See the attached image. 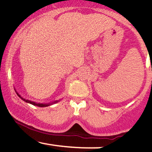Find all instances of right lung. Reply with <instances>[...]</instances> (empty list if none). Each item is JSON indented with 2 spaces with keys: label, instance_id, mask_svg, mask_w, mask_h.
Here are the masks:
<instances>
[{
  "label": "right lung",
  "instance_id": "add662e5",
  "mask_svg": "<svg viewBox=\"0 0 152 152\" xmlns=\"http://www.w3.org/2000/svg\"><path fill=\"white\" fill-rule=\"evenodd\" d=\"M15 92H16L17 95L19 97H20V99H22L23 101H24V102H26V103H28V104H32V105L34 106H37L38 107H46V106H50L52 105V104H56V103H58V102H60L61 99H59V100H56V101H53V102H50V103H37V102H33V101H31V100H28V99H26L25 98H23V97H22L19 94L18 92L16 91V90H15Z\"/></svg>",
  "mask_w": 152,
  "mask_h": 152
}]
</instances>
